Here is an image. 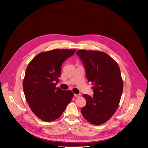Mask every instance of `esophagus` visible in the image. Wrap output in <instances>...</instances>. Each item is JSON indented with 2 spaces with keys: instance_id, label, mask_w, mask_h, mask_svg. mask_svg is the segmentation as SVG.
Masks as SVG:
<instances>
[{
  "instance_id": "1",
  "label": "esophagus",
  "mask_w": 148,
  "mask_h": 148,
  "mask_svg": "<svg viewBox=\"0 0 148 148\" xmlns=\"http://www.w3.org/2000/svg\"><path fill=\"white\" fill-rule=\"evenodd\" d=\"M74 96L76 97H79L81 96V94L80 93H79V94H74Z\"/></svg>"
}]
</instances>
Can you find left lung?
Segmentation results:
<instances>
[{"instance_id": "left-lung-1", "label": "left lung", "mask_w": 148, "mask_h": 148, "mask_svg": "<svg viewBox=\"0 0 148 148\" xmlns=\"http://www.w3.org/2000/svg\"><path fill=\"white\" fill-rule=\"evenodd\" d=\"M76 54L84 65L88 82L93 85V96L83 95L86 104L82 113L89 123L103 124L115 113L121 99L123 82L120 68L104 52L79 50Z\"/></svg>"}]
</instances>
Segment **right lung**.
I'll return each instance as SVG.
<instances>
[{"instance_id": "add662e5", "label": "right lung", "mask_w": 148, "mask_h": 148, "mask_svg": "<svg viewBox=\"0 0 148 148\" xmlns=\"http://www.w3.org/2000/svg\"><path fill=\"white\" fill-rule=\"evenodd\" d=\"M76 49H53L36 55L28 65L23 80L24 95L32 112L44 121L61 116L73 93L56 85L59 82L64 62Z\"/></svg>"}]
</instances>
